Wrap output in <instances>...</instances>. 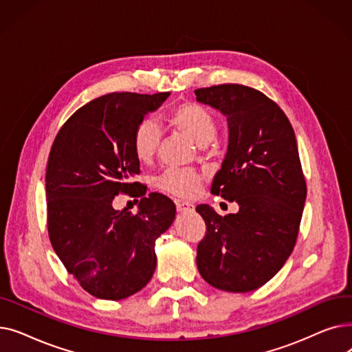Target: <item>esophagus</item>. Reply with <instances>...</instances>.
<instances>
[{
    "label": "esophagus",
    "mask_w": 352,
    "mask_h": 352,
    "mask_svg": "<svg viewBox=\"0 0 352 352\" xmlns=\"http://www.w3.org/2000/svg\"><path fill=\"white\" fill-rule=\"evenodd\" d=\"M175 207H177L178 212H186V211H192L194 210V206L190 204V202L179 201V199L175 201Z\"/></svg>",
    "instance_id": "1"
}]
</instances>
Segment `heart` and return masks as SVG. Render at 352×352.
Here are the masks:
<instances>
[{"instance_id":"obj_1","label":"heart","mask_w":352,"mask_h":352,"mask_svg":"<svg viewBox=\"0 0 352 352\" xmlns=\"http://www.w3.org/2000/svg\"><path fill=\"white\" fill-rule=\"evenodd\" d=\"M170 125L188 135L198 145H207L217 135L215 116L204 105L184 101L173 107L168 113ZM162 131L153 118L141 120L133 134V150L138 161L150 162L161 145ZM204 175L190 168H168L157 179L158 190L174 197L190 198L195 195L201 187Z\"/></svg>"}]
</instances>
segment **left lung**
Returning a JSON list of instances; mask_svg holds the SVG:
<instances>
[{"instance_id":"1","label":"left lung","mask_w":352,"mask_h":352,"mask_svg":"<svg viewBox=\"0 0 352 352\" xmlns=\"http://www.w3.org/2000/svg\"><path fill=\"white\" fill-rule=\"evenodd\" d=\"M194 92L227 116L228 151L211 192L239 206L224 217L197 206L207 227L197 267L218 289L254 291L283 268L297 243L307 197L297 140L284 111L261 91L218 84Z\"/></svg>"}]
</instances>
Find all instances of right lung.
<instances>
[{
    "label": "right lung",
    "mask_w": 352,
    "mask_h": 352,
    "mask_svg": "<svg viewBox=\"0 0 352 352\" xmlns=\"http://www.w3.org/2000/svg\"><path fill=\"white\" fill-rule=\"evenodd\" d=\"M170 92H111L78 108L60 128L47 164V227L55 254L91 295L118 301L155 271V239L175 218L174 202L146 195L135 181L133 134ZM118 193L141 197L140 211L117 212ZM138 201V199H137Z\"/></svg>",
    "instance_id": "1"
}]
</instances>
